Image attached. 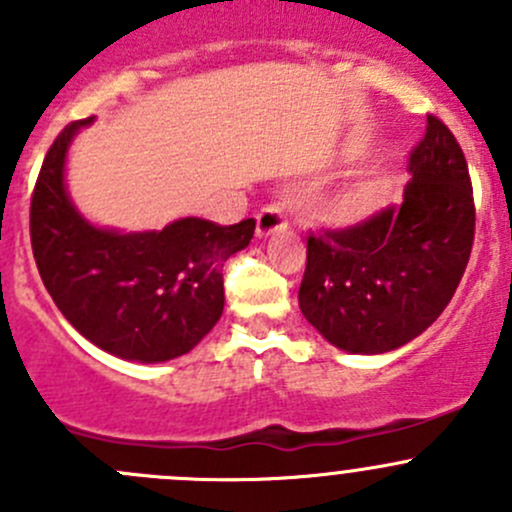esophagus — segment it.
Segmentation results:
<instances>
[{
	"label": "esophagus",
	"mask_w": 512,
	"mask_h": 512,
	"mask_svg": "<svg viewBox=\"0 0 512 512\" xmlns=\"http://www.w3.org/2000/svg\"><path fill=\"white\" fill-rule=\"evenodd\" d=\"M285 227H287V215L282 205L272 203L267 205V208H262L260 215H257V237H267L277 230H285Z\"/></svg>",
	"instance_id": "1"
}]
</instances>
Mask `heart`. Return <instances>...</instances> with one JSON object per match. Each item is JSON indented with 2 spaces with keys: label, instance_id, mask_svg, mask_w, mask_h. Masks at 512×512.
<instances>
[{
  "label": "heart",
  "instance_id": "obj_1",
  "mask_svg": "<svg viewBox=\"0 0 512 512\" xmlns=\"http://www.w3.org/2000/svg\"><path fill=\"white\" fill-rule=\"evenodd\" d=\"M386 195V183L384 180H366V183L356 185L349 190L347 195L337 200L334 205V215L339 220H356L361 215L371 213L374 208H379V203Z\"/></svg>",
  "mask_w": 512,
  "mask_h": 512
}]
</instances>
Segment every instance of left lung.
<instances>
[{"instance_id": "left-lung-1", "label": "left lung", "mask_w": 512, "mask_h": 512, "mask_svg": "<svg viewBox=\"0 0 512 512\" xmlns=\"http://www.w3.org/2000/svg\"><path fill=\"white\" fill-rule=\"evenodd\" d=\"M404 203L342 230L309 232L299 309L334 347L381 354L426 332L456 294L476 235L468 163L428 113Z\"/></svg>"}]
</instances>
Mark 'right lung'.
Here are the masks:
<instances>
[{
  "mask_svg": "<svg viewBox=\"0 0 512 512\" xmlns=\"http://www.w3.org/2000/svg\"><path fill=\"white\" fill-rule=\"evenodd\" d=\"M89 121L54 138L36 178L29 235L41 282L74 329L103 352L146 364L188 354L223 314V267L250 245L255 220L183 218L133 235L89 225L64 188L66 148Z\"/></svg>",
  "mask_w": 512,
  "mask_h": 512,
  "instance_id": "obj_1",
  "label": "right lung"
}]
</instances>
